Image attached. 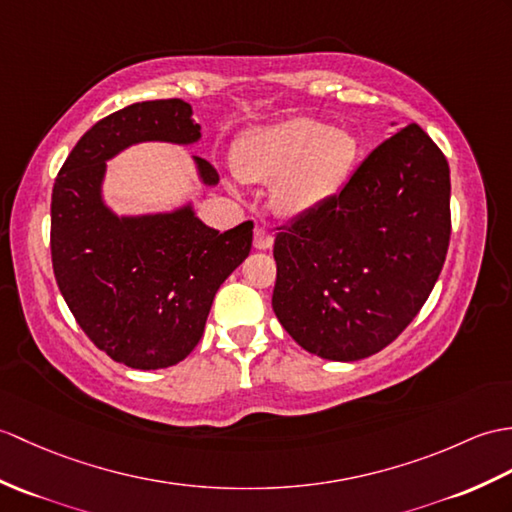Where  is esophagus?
<instances>
[{"instance_id":"esophagus-1","label":"esophagus","mask_w":512,"mask_h":512,"mask_svg":"<svg viewBox=\"0 0 512 512\" xmlns=\"http://www.w3.org/2000/svg\"><path fill=\"white\" fill-rule=\"evenodd\" d=\"M272 242H275V237H272V233L264 227H257L255 233H253V244L257 251H266V248L272 246Z\"/></svg>"}]
</instances>
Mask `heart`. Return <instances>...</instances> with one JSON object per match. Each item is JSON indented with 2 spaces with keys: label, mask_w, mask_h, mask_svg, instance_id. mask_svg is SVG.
I'll use <instances>...</instances> for the list:
<instances>
[{
  "label": "heart",
  "mask_w": 512,
  "mask_h": 512,
  "mask_svg": "<svg viewBox=\"0 0 512 512\" xmlns=\"http://www.w3.org/2000/svg\"><path fill=\"white\" fill-rule=\"evenodd\" d=\"M349 130L312 117L251 128L237 141L233 168L246 183H275L270 200L281 216H307L334 198L358 161Z\"/></svg>",
  "instance_id": "b5f03b06"
}]
</instances>
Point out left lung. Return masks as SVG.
Instances as JSON below:
<instances>
[{"label":"left lung","instance_id":"obj_1","mask_svg":"<svg viewBox=\"0 0 512 512\" xmlns=\"http://www.w3.org/2000/svg\"><path fill=\"white\" fill-rule=\"evenodd\" d=\"M449 165L419 124L379 144L323 207L275 237L283 329L318 358L382 351L419 314L451 235Z\"/></svg>","mask_w":512,"mask_h":512}]
</instances>
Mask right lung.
I'll return each instance as SVG.
<instances>
[{"label":"right lung","mask_w":512,"mask_h":512,"mask_svg":"<svg viewBox=\"0 0 512 512\" xmlns=\"http://www.w3.org/2000/svg\"><path fill=\"white\" fill-rule=\"evenodd\" d=\"M200 126L183 100L130 104L80 137L52 189V266L87 338L115 362L141 371L174 366L194 351L213 296L251 253L253 222L229 231L202 224L192 207L117 218L100 185L106 161L139 141L194 144ZM202 183L211 163L196 159Z\"/></svg>","instance_id":"right-lung-1"}]
</instances>
